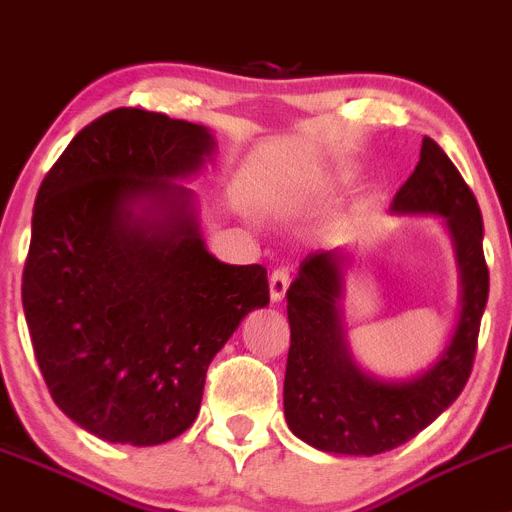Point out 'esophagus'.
I'll use <instances>...</instances> for the list:
<instances>
[{"label":"esophagus","mask_w":512,"mask_h":512,"mask_svg":"<svg viewBox=\"0 0 512 512\" xmlns=\"http://www.w3.org/2000/svg\"><path fill=\"white\" fill-rule=\"evenodd\" d=\"M287 287H290V272L287 270H275L270 275V300L272 302H282L287 295Z\"/></svg>","instance_id":"obj_1"}]
</instances>
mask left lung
I'll use <instances>...</instances> for the list:
<instances>
[{
    "label": "left lung",
    "mask_w": 512,
    "mask_h": 512,
    "mask_svg": "<svg viewBox=\"0 0 512 512\" xmlns=\"http://www.w3.org/2000/svg\"><path fill=\"white\" fill-rule=\"evenodd\" d=\"M395 215H440L460 270V315L443 355L410 380H382L360 370L342 322V247L310 252L287 290L290 352L285 370V420L307 445L337 455H380L428 428L463 393L473 370L480 317L488 302L483 215L458 167L425 137L420 162L395 195Z\"/></svg>",
    "instance_id": "8db88e82"
}]
</instances>
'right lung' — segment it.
<instances>
[{"instance_id":"add662e5","label":"right lung","mask_w":512,"mask_h":512,"mask_svg":"<svg viewBox=\"0 0 512 512\" xmlns=\"http://www.w3.org/2000/svg\"><path fill=\"white\" fill-rule=\"evenodd\" d=\"M215 140L202 124L119 107L77 132L42 180L22 305L49 395L107 443L160 445L200 413L205 375L247 312L262 265H225L192 190Z\"/></svg>"}]
</instances>
